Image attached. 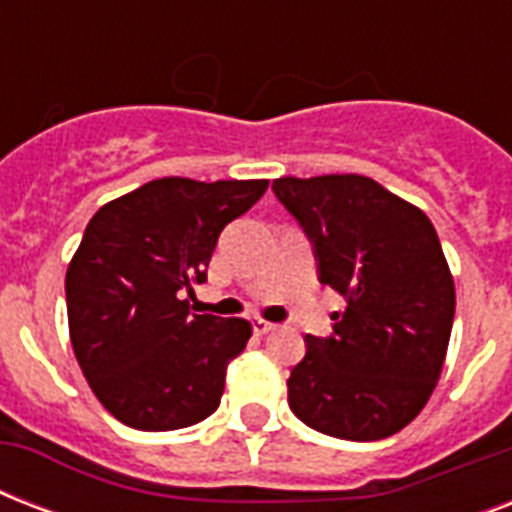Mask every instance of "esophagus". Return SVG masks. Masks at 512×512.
<instances>
[{"label":"esophagus","instance_id":"1","mask_svg":"<svg viewBox=\"0 0 512 512\" xmlns=\"http://www.w3.org/2000/svg\"><path fill=\"white\" fill-rule=\"evenodd\" d=\"M252 329H255V335H268V332L276 329V324H271V321L265 319H255L252 321Z\"/></svg>","mask_w":512,"mask_h":512}]
</instances>
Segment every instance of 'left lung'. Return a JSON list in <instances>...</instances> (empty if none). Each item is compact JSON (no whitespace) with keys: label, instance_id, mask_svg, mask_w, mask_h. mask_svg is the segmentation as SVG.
Instances as JSON below:
<instances>
[{"label":"left lung","instance_id":"left-lung-1","mask_svg":"<svg viewBox=\"0 0 512 512\" xmlns=\"http://www.w3.org/2000/svg\"><path fill=\"white\" fill-rule=\"evenodd\" d=\"M276 199L303 225L321 284L348 305L329 337H305L287 380L308 428L380 441L422 412L444 369L454 279L428 215L364 175L279 177Z\"/></svg>","mask_w":512,"mask_h":512}]
</instances>
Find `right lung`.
I'll return each mask as SVG.
<instances>
[{
    "label": "right lung",
    "mask_w": 512,
    "mask_h": 512,
    "mask_svg": "<svg viewBox=\"0 0 512 512\" xmlns=\"http://www.w3.org/2000/svg\"><path fill=\"white\" fill-rule=\"evenodd\" d=\"M268 180L162 177L92 215L66 271L68 332L98 401L135 430H177L215 412L244 319L191 313L225 225Z\"/></svg>",
    "instance_id": "right-lung-1"
}]
</instances>
